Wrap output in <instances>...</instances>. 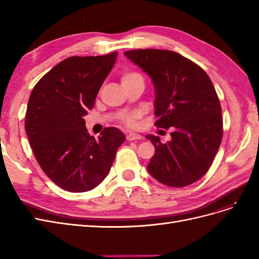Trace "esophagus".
Listing matches in <instances>:
<instances>
[{
  "instance_id": "1",
  "label": "esophagus",
  "mask_w": 259,
  "mask_h": 259,
  "mask_svg": "<svg viewBox=\"0 0 259 259\" xmlns=\"http://www.w3.org/2000/svg\"><path fill=\"white\" fill-rule=\"evenodd\" d=\"M126 139L132 142V140H138V139H142V135L136 134V133H128L126 135Z\"/></svg>"
}]
</instances>
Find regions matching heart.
Instances as JSON below:
<instances>
[{"instance_id": "b5f03b06", "label": "heart", "mask_w": 259, "mask_h": 259, "mask_svg": "<svg viewBox=\"0 0 259 259\" xmlns=\"http://www.w3.org/2000/svg\"><path fill=\"white\" fill-rule=\"evenodd\" d=\"M137 75H139V74L136 73V72H127V73L123 74L122 80L130 79V77L137 76ZM122 122H123V124L127 125V126H130V127H134L135 125H136V116H135V115H132V114L123 115V116H122Z\"/></svg>"}]
</instances>
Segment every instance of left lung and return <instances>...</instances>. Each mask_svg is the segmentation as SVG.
<instances>
[{
	"mask_svg": "<svg viewBox=\"0 0 259 259\" xmlns=\"http://www.w3.org/2000/svg\"><path fill=\"white\" fill-rule=\"evenodd\" d=\"M124 55L151 77L158 116L154 125L171 128L166 144L158 136H146L155 148L149 173L175 188L198 182L210 167L223 138L222 107L209 76L171 51L133 50Z\"/></svg>",
	"mask_w": 259,
	"mask_h": 259,
	"instance_id": "1",
	"label": "left lung"
}]
</instances>
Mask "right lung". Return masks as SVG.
<instances>
[{
    "instance_id": "add662e5",
    "label": "right lung",
    "mask_w": 259,
    "mask_h": 259,
    "mask_svg": "<svg viewBox=\"0 0 259 259\" xmlns=\"http://www.w3.org/2000/svg\"><path fill=\"white\" fill-rule=\"evenodd\" d=\"M116 56L117 52L69 57L31 92L25 123L31 149L44 173L66 191L85 192L97 187L125 140L116 127L105 128L95 139L83 119L94 107Z\"/></svg>"
}]
</instances>
